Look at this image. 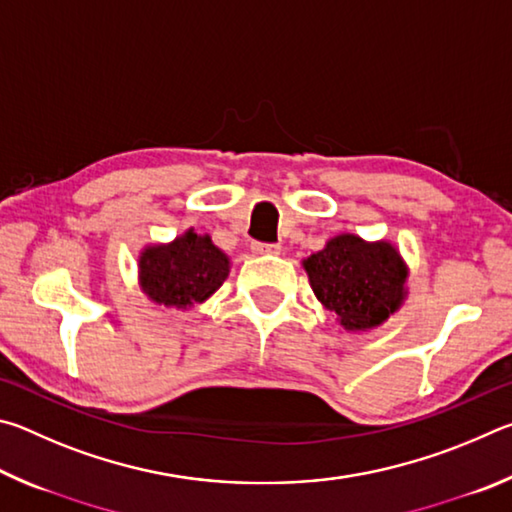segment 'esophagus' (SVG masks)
Wrapping results in <instances>:
<instances>
[{
	"label": "esophagus",
	"mask_w": 512,
	"mask_h": 512,
	"mask_svg": "<svg viewBox=\"0 0 512 512\" xmlns=\"http://www.w3.org/2000/svg\"><path fill=\"white\" fill-rule=\"evenodd\" d=\"M250 248H253L255 255H280V250H282L280 244H262V241H255Z\"/></svg>",
	"instance_id": "1"
}]
</instances>
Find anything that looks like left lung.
Listing matches in <instances>:
<instances>
[{
	"instance_id": "1",
	"label": "left lung",
	"mask_w": 512,
	"mask_h": 512,
	"mask_svg": "<svg viewBox=\"0 0 512 512\" xmlns=\"http://www.w3.org/2000/svg\"><path fill=\"white\" fill-rule=\"evenodd\" d=\"M302 266L316 298L348 332H368L386 323L406 298L409 271L400 250L388 241L339 235Z\"/></svg>"
}]
</instances>
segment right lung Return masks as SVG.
<instances>
[{
  "label": "right lung",
  "instance_id": "1",
  "mask_svg": "<svg viewBox=\"0 0 512 512\" xmlns=\"http://www.w3.org/2000/svg\"><path fill=\"white\" fill-rule=\"evenodd\" d=\"M230 273V259L210 235L187 230L171 244L146 246L140 253V287L153 302L187 309L205 302Z\"/></svg>",
  "mask_w": 512,
  "mask_h": 512
}]
</instances>
